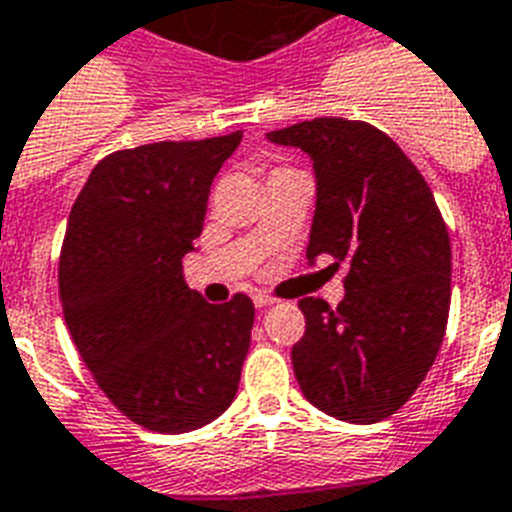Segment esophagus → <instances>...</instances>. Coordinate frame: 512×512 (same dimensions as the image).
<instances>
[{"instance_id": "obj_1", "label": "esophagus", "mask_w": 512, "mask_h": 512, "mask_svg": "<svg viewBox=\"0 0 512 512\" xmlns=\"http://www.w3.org/2000/svg\"><path fill=\"white\" fill-rule=\"evenodd\" d=\"M252 299H255V307H270L273 302H276V297H270V294H263V292H257Z\"/></svg>"}]
</instances>
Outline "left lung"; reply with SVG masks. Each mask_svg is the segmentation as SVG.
<instances>
[{
    "label": "left lung",
    "instance_id": "1",
    "mask_svg": "<svg viewBox=\"0 0 512 512\" xmlns=\"http://www.w3.org/2000/svg\"><path fill=\"white\" fill-rule=\"evenodd\" d=\"M268 139L313 160L307 260L350 265L339 305L299 299V389L339 421H384L421 386L447 331L452 252L442 213L421 170L371 123L313 118Z\"/></svg>",
    "mask_w": 512,
    "mask_h": 512
}]
</instances>
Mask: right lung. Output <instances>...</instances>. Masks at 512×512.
<instances>
[{"instance_id":"right-lung-1","label":"right lung","mask_w":512,"mask_h":512,"mask_svg":"<svg viewBox=\"0 0 512 512\" xmlns=\"http://www.w3.org/2000/svg\"><path fill=\"white\" fill-rule=\"evenodd\" d=\"M242 134L112 152L73 202L60 302L78 355L120 413L184 434L234 402L252 339L247 294L210 305L184 281L207 197Z\"/></svg>"}]
</instances>
